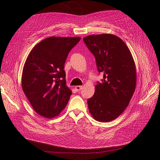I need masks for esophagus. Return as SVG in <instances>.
Wrapping results in <instances>:
<instances>
[{"label": "esophagus", "instance_id": "1", "mask_svg": "<svg viewBox=\"0 0 160 160\" xmlns=\"http://www.w3.org/2000/svg\"><path fill=\"white\" fill-rule=\"evenodd\" d=\"M74 89L77 91H80L82 89V86H77L74 88Z\"/></svg>", "mask_w": 160, "mask_h": 160}]
</instances>
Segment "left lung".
Returning a JSON list of instances; mask_svg holds the SVG:
<instances>
[{
    "mask_svg": "<svg viewBox=\"0 0 160 160\" xmlns=\"http://www.w3.org/2000/svg\"><path fill=\"white\" fill-rule=\"evenodd\" d=\"M83 40L95 56L98 72L104 74L88 100L89 111L95 120L110 122L124 111L135 91V62L127 45L115 35H89Z\"/></svg>",
    "mask_w": 160,
    "mask_h": 160,
    "instance_id": "left-lung-1",
    "label": "left lung"
}]
</instances>
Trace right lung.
<instances>
[{
	"label": "right lung",
	"instance_id": "right-lung-1",
	"mask_svg": "<svg viewBox=\"0 0 160 160\" xmlns=\"http://www.w3.org/2000/svg\"><path fill=\"white\" fill-rule=\"evenodd\" d=\"M80 37H50L32 48L24 63L22 88L33 110L47 119L58 116L72 91L66 85L64 65Z\"/></svg>",
	"mask_w": 160,
	"mask_h": 160
}]
</instances>
